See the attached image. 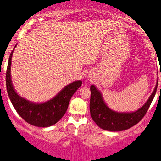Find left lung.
Here are the masks:
<instances>
[{"label": "left lung", "mask_w": 161, "mask_h": 161, "mask_svg": "<svg viewBox=\"0 0 161 161\" xmlns=\"http://www.w3.org/2000/svg\"><path fill=\"white\" fill-rule=\"evenodd\" d=\"M157 85L158 82H157L153 93L145 104L138 110L132 113H118L113 111L104 102L102 94L98 90V88L95 85H91L89 104L91 117L93 121L104 130L120 132L130 129L131 127L136 125L146 114L157 92Z\"/></svg>", "instance_id": "1"}]
</instances>
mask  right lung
Wrapping results in <instances>:
<instances>
[{"instance_id":"add662e5","label":"right lung","mask_w":161,"mask_h":161,"mask_svg":"<svg viewBox=\"0 0 161 161\" xmlns=\"http://www.w3.org/2000/svg\"><path fill=\"white\" fill-rule=\"evenodd\" d=\"M15 45L13 50L15 49ZM13 50L8 59L6 71V88L13 107L27 123L36 127H49L55 125L66 113L71 97L81 86V80H76L66 85L53 98L44 103H34L18 95L11 80V64Z\"/></svg>"}]
</instances>
